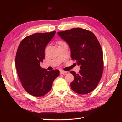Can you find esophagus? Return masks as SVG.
<instances>
[{"label": "esophagus", "mask_w": 122, "mask_h": 122, "mask_svg": "<svg viewBox=\"0 0 122 122\" xmlns=\"http://www.w3.org/2000/svg\"><path fill=\"white\" fill-rule=\"evenodd\" d=\"M67 73V71H63V70H60V74H66Z\"/></svg>", "instance_id": "esophagus-1"}]
</instances>
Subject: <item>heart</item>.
Segmentation results:
<instances>
[{
	"mask_svg": "<svg viewBox=\"0 0 122 122\" xmlns=\"http://www.w3.org/2000/svg\"><path fill=\"white\" fill-rule=\"evenodd\" d=\"M61 43H62V42H59V44H61Z\"/></svg>",
	"mask_w": 122,
	"mask_h": 122,
	"instance_id": "obj_1",
	"label": "heart"
}]
</instances>
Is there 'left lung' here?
I'll use <instances>...</instances> for the list:
<instances>
[{
  "label": "left lung",
  "instance_id": "1",
  "mask_svg": "<svg viewBox=\"0 0 122 122\" xmlns=\"http://www.w3.org/2000/svg\"><path fill=\"white\" fill-rule=\"evenodd\" d=\"M68 43L71 56L80 66L78 74L71 71L74 79L70 84L73 91L86 94L97 87L103 71V55L100 44L91 31L81 28L58 32Z\"/></svg>",
  "mask_w": 122,
  "mask_h": 122
}]
</instances>
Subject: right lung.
<instances>
[{"label":"right lung","mask_w":122,"mask_h":122,"mask_svg":"<svg viewBox=\"0 0 122 122\" xmlns=\"http://www.w3.org/2000/svg\"><path fill=\"white\" fill-rule=\"evenodd\" d=\"M55 32L27 36L21 42L17 51L16 68L22 86L28 93L36 97L48 93L60 74L58 70L49 71L40 66L45 57V47Z\"/></svg>","instance_id":"obj_1"}]
</instances>
